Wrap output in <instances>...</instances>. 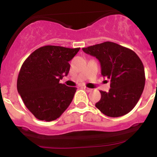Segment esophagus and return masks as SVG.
<instances>
[{"mask_svg":"<svg viewBox=\"0 0 157 157\" xmlns=\"http://www.w3.org/2000/svg\"><path fill=\"white\" fill-rule=\"evenodd\" d=\"M83 89H84L85 90H86V91H87V92H91V91L93 90V89H89V88L86 87V86H85V87H83Z\"/></svg>","mask_w":157,"mask_h":157,"instance_id":"34e87169","label":"esophagus"}]
</instances>
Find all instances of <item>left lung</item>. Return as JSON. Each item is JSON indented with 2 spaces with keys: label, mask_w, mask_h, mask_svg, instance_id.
<instances>
[{
  "label": "left lung",
  "mask_w": 157,
  "mask_h": 157,
  "mask_svg": "<svg viewBox=\"0 0 157 157\" xmlns=\"http://www.w3.org/2000/svg\"><path fill=\"white\" fill-rule=\"evenodd\" d=\"M82 51L100 61L101 75L111 81L109 92L100 91L101 99L95 106L111 117L130 112L145 87V69L140 57L132 50L109 41Z\"/></svg>",
  "instance_id": "obj_1"
}]
</instances>
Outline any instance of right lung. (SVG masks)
I'll list each match as a JSON object with an SVG mask.
<instances>
[{"label":"right lung","mask_w":157,"mask_h":157,"mask_svg":"<svg viewBox=\"0 0 157 157\" xmlns=\"http://www.w3.org/2000/svg\"><path fill=\"white\" fill-rule=\"evenodd\" d=\"M80 48L45 46L32 52L23 63L17 77V91L38 120H55L72 101L77 88L60 83V80L68 75V62Z\"/></svg>","instance_id":"right-lung-1"}]
</instances>
